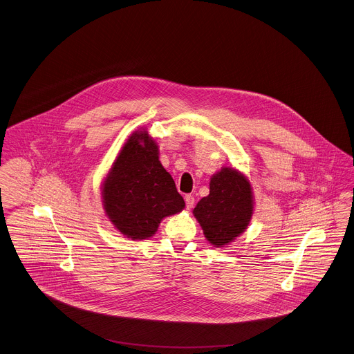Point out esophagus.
Segmentation results:
<instances>
[{
    "instance_id": "1",
    "label": "esophagus",
    "mask_w": 354,
    "mask_h": 354,
    "mask_svg": "<svg viewBox=\"0 0 354 354\" xmlns=\"http://www.w3.org/2000/svg\"><path fill=\"white\" fill-rule=\"evenodd\" d=\"M185 201H186V207L190 210V209H192V206H194V202H195V199H194V196L192 195H186L185 196Z\"/></svg>"
}]
</instances>
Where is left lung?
<instances>
[{
	"label": "left lung",
	"instance_id": "left-lung-1",
	"mask_svg": "<svg viewBox=\"0 0 354 354\" xmlns=\"http://www.w3.org/2000/svg\"><path fill=\"white\" fill-rule=\"evenodd\" d=\"M192 213L210 244L221 248L232 243L253 214L249 180L233 168H222L210 179V194L196 203Z\"/></svg>",
	"mask_w": 354,
	"mask_h": 354
}]
</instances>
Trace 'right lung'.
<instances>
[{
    "instance_id": "right-lung-1",
    "label": "right lung",
    "mask_w": 354,
    "mask_h": 354,
    "mask_svg": "<svg viewBox=\"0 0 354 354\" xmlns=\"http://www.w3.org/2000/svg\"><path fill=\"white\" fill-rule=\"evenodd\" d=\"M104 209L128 239L153 236L164 217L180 213L185 201L159 160V148L147 131L128 138L102 186Z\"/></svg>"
}]
</instances>
